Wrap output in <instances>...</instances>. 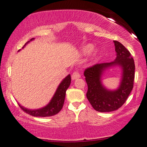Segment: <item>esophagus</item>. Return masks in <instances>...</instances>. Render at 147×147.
Masks as SVG:
<instances>
[{
	"label": "esophagus",
	"mask_w": 147,
	"mask_h": 147,
	"mask_svg": "<svg viewBox=\"0 0 147 147\" xmlns=\"http://www.w3.org/2000/svg\"><path fill=\"white\" fill-rule=\"evenodd\" d=\"M79 78H80V75L78 71H74L71 75L72 80H76V79H78Z\"/></svg>",
	"instance_id": "1"
}]
</instances>
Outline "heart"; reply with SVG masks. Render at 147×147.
<instances>
[{"mask_svg":"<svg viewBox=\"0 0 147 147\" xmlns=\"http://www.w3.org/2000/svg\"><path fill=\"white\" fill-rule=\"evenodd\" d=\"M92 51V45H87L85 47H84L83 49H82V52L84 53H90Z\"/></svg>","mask_w":147,"mask_h":147,"instance_id":"1","label":"heart"}]
</instances>
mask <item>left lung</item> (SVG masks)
I'll return each mask as SVG.
<instances>
[{
    "label": "left lung",
    "instance_id": "obj_1",
    "mask_svg": "<svg viewBox=\"0 0 147 147\" xmlns=\"http://www.w3.org/2000/svg\"><path fill=\"white\" fill-rule=\"evenodd\" d=\"M117 57L109 63L96 64L87 68L84 76L87 84V98L95 110L100 113L112 112L121 108L133 88L135 63L130 52L123 44L114 41ZM119 65L123 69L120 87L116 90H108L102 85L101 76L108 67Z\"/></svg>",
    "mask_w": 147,
    "mask_h": 147
}]
</instances>
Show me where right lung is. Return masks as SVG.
Wrapping results in <instances>:
<instances>
[{"label":"right lung","mask_w":147,"mask_h":147,"mask_svg":"<svg viewBox=\"0 0 147 147\" xmlns=\"http://www.w3.org/2000/svg\"><path fill=\"white\" fill-rule=\"evenodd\" d=\"M33 39L34 38H32V39H30V41L33 40ZM30 41L26 42V44L24 45V47ZM70 84L71 76L68 75L62 82H61L60 85H59L57 90H56L55 94L53 96L52 99L51 100L50 102H49V104L46 105L44 108L37 110H30L27 109V108H25L24 107L21 106V105L19 104V106H20V108L24 110L25 113L29 114V115H32V116L42 117L53 116V115L57 114L61 110H62L64 105V102H65L66 91H67V90L68 89Z\"/></svg>","instance_id":"obj_1"}]
</instances>
